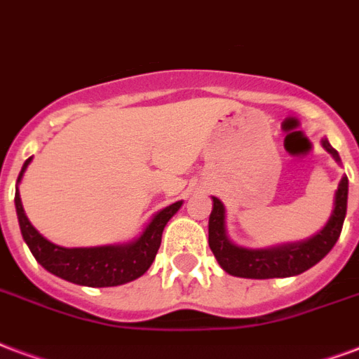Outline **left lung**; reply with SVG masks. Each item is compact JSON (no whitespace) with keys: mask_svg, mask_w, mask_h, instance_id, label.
Listing matches in <instances>:
<instances>
[{"mask_svg":"<svg viewBox=\"0 0 359 359\" xmlns=\"http://www.w3.org/2000/svg\"><path fill=\"white\" fill-rule=\"evenodd\" d=\"M320 144L327 150L332 158L341 165L339 152L333 149L330 141L322 137ZM346 201H348V179L341 177L330 220L318 233L297 243L267 246V248H246L235 245L229 239L226 229V207L218 198H212V210L209 216V246L215 254L216 262L226 273L241 278H284L301 275L303 271L311 269L322 258L327 256L337 243L346 216Z\"/></svg>","mask_w":359,"mask_h":359,"instance_id":"1","label":"left lung"}]
</instances>
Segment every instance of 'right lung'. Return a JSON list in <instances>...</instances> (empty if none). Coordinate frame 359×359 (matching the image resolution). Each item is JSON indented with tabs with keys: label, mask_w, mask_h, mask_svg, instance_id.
Returning <instances> with one entry per match:
<instances>
[{
	"label": "right lung",
	"mask_w": 359,
	"mask_h": 359,
	"mask_svg": "<svg viewBox=\"0 0 359 359\" xmlns=\"http://www.w3.org/2000/svg\"><path fill=\"white\" fill-rule=\"evenodd\" d=\"M34 158H27L22 165V171L16 180L15 207L18 224H20L22 237L26 241L27 248L32 250L34 258L45 267L48 273L64 278L67 283L90 288H109L120 284L131 283L141 275H144L154 262L158 248L161 243V233L175 212L182 207L184 201L169 205L165 209L158 210L150 222L143 228L130 243L103 246H81V248H67L45 239L27 220L24 207H22L18 184L26 173L27 165Z\"/></svg>",
	"instance_id": "right-lung-1"
}]
</instances>
